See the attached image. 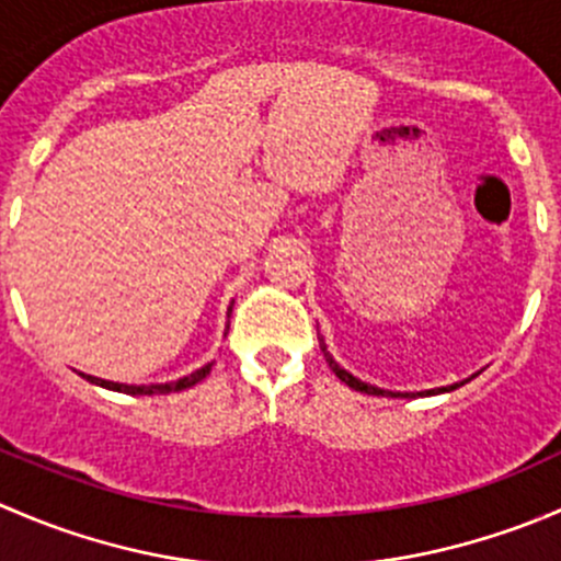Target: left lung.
<instances>
[{
	"label": "left lung",
	"mask_w": 561,
	"mask_h": 561,
	"mask_svg": "<svg viewBox=\"0 0 561 561\" xmlns=\"http://www.w3.org/2000/svg\"><path fill=\"white\" fill-rule=\"evenodd\" d=\"M320 350H322V355H325V360H328V366H331V371L333 375L339 377V380L344 382V386H350L353 390H360V393H369V396H404V399H410V396H434V393H448V390H456L458 386H463V382H456V386H448V388H434V390H423V393H393V390H382V388H375V386H369V382H360L358 377H353L350 375V371H344L342 366L336 364V360H333V355L328 353V347H325V342H322L320 339Z\"/></svg>",
	"instance_id": "1"
}]
</instances>
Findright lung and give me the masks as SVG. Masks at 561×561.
<instances>
[{
  "mask_svg": "<svg viewBox=\"0 0 561 561\" xmlns=\"http://www.w3.org/2000/svg\"><path fill=\"white\" fill-rule=\"evenodd\" d=\"M214 360L211 364H206L203 369L192 371V375L181 377V380L175 382H162V386H124V382H111V380H100V377H92V375H83L89 382H94V386L100 388H107V390H118V393H129V396H151V393H175V390H184V388H192L197 386L201 380H206V375L211 371Z\"/></svg>",
  "mask_w": 561,
  "mask_h": 561,
  "instance_id": "obj_1",
  "label": "right lung"
}]
</instances>
